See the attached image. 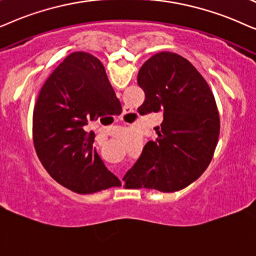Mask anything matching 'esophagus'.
<instances>
[{
    "mask_svg": "<svg viewBox=\"0 0 256 256\" xmlns=\"http://www.w3.org/2000/svg\"><path fill=\"white\" fill-rule=\"evenodd\" d=\"M125 112H126V111H125Z\"/></svg>",
    "mask_w": 256,
    "mask_h": 256,
    "instance_id": "1",
    "label": "esophagus"
}]
</instances>
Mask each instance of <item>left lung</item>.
I'll list each match as a JSON object with an SVG mask.
<instances>
[{
  "label": "left lung",
  "instance_id": "left-lung-1",
  "mask_svg": "<svg viewBox=\"0 0 256 256\" xmlns=\"http://www.w3.org/2000/svg\"><path fill=\"white\" fill-rule=\"evenodd\" d=\"M138 85L145 92L139 114L162 111L164 120L156 140L145 145L122 180L131 188L182 190L205 172L216 151L220 118L212 91L188 60L173 52L146 60Z\"/></svg>",
  "mask_w": 256,
  "mask_h": 256
}]
</instances>
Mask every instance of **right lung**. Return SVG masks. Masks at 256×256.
Returning a JSON list of instances; mask_svg holds the SVG:
<instances>
[{"mask_svg":"<svg viewBox=\"0 0 256 256\" xmlns=\"http://www.w3.org/2000/svg\"><path fill=\"white\" fill-rule=\"evenodd\" d=\"M120 106L100 60L72 52L50 74L37 97L32 138L48 173L66 188L88 194L120 185L94 148L86 126ZM122 108V106H120Z\"/></svg>","mask_w":256,"mask_h":256,"instance_id":"right-lung-1","label":"right lung"}]
</instances>
